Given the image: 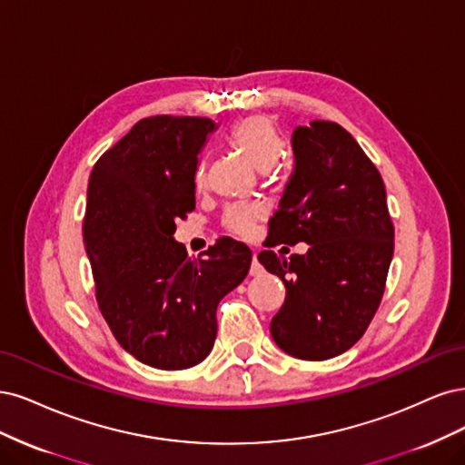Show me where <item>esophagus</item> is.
Wrapping results in <instances>:
<instances>
[{
	"instance_id": "esophagus-1",
	"label": "esophagus",
	"mask_w": 465,
	"mask_h": 465,
	"mask_svg": "<svg viewBox=\"0 0 465 465\" xmlns=\"http://www.w3.org/2000/svg\"><path fill=\"white\" fill-rule=\"evenodd\" d=\"M249 274L251 276H261L262 274V266L257 259V252H252V261H251V268H249Z\"/></svg>"
}]
</instances>
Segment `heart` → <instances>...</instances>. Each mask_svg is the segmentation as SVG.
<instances>
[{
  "label": "heart",
  "mask_w": 465,
  "mask_h": 465,
  "mask_svg": "<svg viewBox=\"0 0 465 465\" xmlns=\"http://www.w3.org/2000/svg\"><path fill=\"white\" fill-rule=\"evenodd\" d=\"M228 143L257 172H268L282 156V139L271 117L249 115L228 131ZM206 185V162L201 160L194 168V187ZM262 213L252 204H235L223 213V228L239 237H251L257 230Z\"/></svg>",
  "instance_id": "1"
}]
</instances>
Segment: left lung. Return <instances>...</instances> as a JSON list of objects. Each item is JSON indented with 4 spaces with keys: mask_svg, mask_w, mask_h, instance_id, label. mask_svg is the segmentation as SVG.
I'll return each mask as SVG.
<instances>
[{
    "mask_svg": "<svg viewBox=\"0 0 465 465\" xmlns=\"http://www.w3.org/2000/svg\"><path fill=\"white\" fill-rule=\"evenodd\" d=\"M293 173L268 222L271 245L307 243L290 261L259 252L282 278L286 302L271 334L286 353L322 361L361 338L377 312L394 254L386 189L374 163L334 122H311L292 134Z\"/></svg>",
    "mask_w": 465,
    "mask_h": 465,
    "instance_id": "8db88e82",
    "label": "left lung"
}]
</instances>
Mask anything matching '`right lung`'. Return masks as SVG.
Returning <instances> with one entry per match:
<instances>
[{"label":"right lung","instance_id":"obj_1","mask_svg":"<svg viewBox=\"0 0 465 465\" xmlns=\"http://www.w3.org/2000/svg\"><path fill=\"white\" fill-rule=\"evenodd\" d=\"M214 129L208 117H144L88 179L83 237L100 312L119 346L163 371L211 353L220 299L251 266L249 247L230 237L199 259L173 239L194 208V168Z\"/></svg>","mask_w":465,"mask_h":465}]
</instances>
